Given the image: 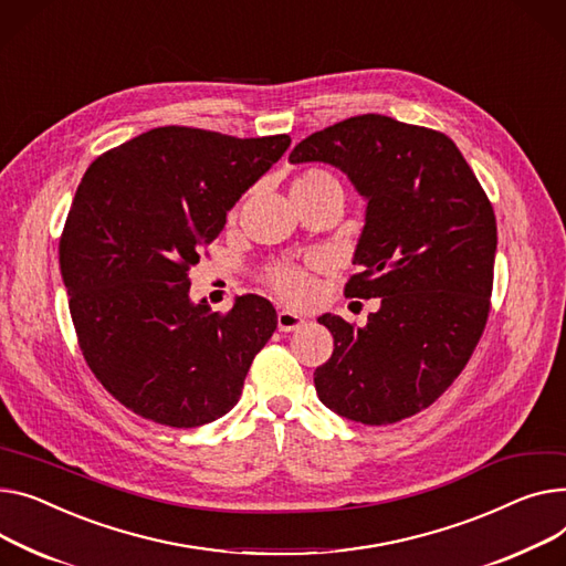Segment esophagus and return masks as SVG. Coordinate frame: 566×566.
<instances>
[{"mask_svg": "<svg viewBox=\"0 0 566 566\" xmlns=\"http://www.w3.org/2000/svg\"><path fill=\"white\" fill-rule=\"evenodd\" d=\"M305 325H307V321L300 314H293V312H286V310L277 312V329L280 332H295V329L305 327Z\"/></svg>", "mask_w": 566, "mask_h": 566, "instance_id": "1", "label": "esophagus"}]
</instances>
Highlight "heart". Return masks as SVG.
Segmentation results:
<instances>
[{"instance_id": "obj_1", "label": "heart", "mask_w": 566, "mask_h": 566, "mask_svg": "<svg viewBox=\"0 0 566 566\" xmlns=\"http://www.w3.org/2000/svg\"><path fill=\"white\" fill-rule=\"evenodd\" d=\"M325 188H342V184L323 168H310L295 177L291 193H316L325 191ZM323 266L325 259L321 256H314L307 263H275V266L266 269V273H263V282H266L282 300H286V303L305 305L316 291L314 271Z\"/></svg>"}]
</instances>
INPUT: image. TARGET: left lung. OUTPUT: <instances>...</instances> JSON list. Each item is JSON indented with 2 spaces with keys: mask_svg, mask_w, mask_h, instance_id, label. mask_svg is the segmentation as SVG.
<instances>
[{
  "mask_svg": "<svg viewBox=\"0 0 566 566\" xmlns=\"http://www.w3.org/2000/svg\"><path fill=\"white\" fill-rule=\"evenodd\" d=\"M291 164L342 168L368 200L348 297H380L366 327L325 314L332 357L314 370L323 405L364 426L430 407L471 359L494 289L496 216L446 134L364 113L300 140Z\"/></svg>",
  "mask_w": 566,
  "mask_h": 566,
  "instance_id": "1",
  "label": "left lung"
}]
</instances>
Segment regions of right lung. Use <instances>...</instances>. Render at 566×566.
Masks as SVG:
<instances>
[{
	"mask_svg": "<svg viewBox=\"0 0 566 566\" xmlns=\"http://www.w3.org/2000/svg\"><path fill=\"white\" fill-rule=\"evenodd\" d=\"M286 134L149 129L97 157L65 218L59 263L82 355L138 417L198 428L228 413L277 327L266 297L188 300V271L228 211L286 153Z\"/></svg>",
	"mask_w": 566,
	"mask_h": 566,
	"instance_id": "right-lung-1",
	"label": "right lung"
}]
</instances>
